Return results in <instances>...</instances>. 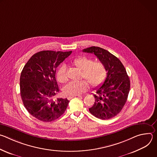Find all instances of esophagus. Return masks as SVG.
<instances>
[{"instance_id": "obj_1", "label": "esophagus", "mask_w": 157, "mask_h": 157, "mask_svg": "<svg viewBox=\"0 0 157 157\" xmlns=\"http://www.w3.org/2000/svg\"><path fill=\"white\" fill-rule=\"evenodd\" d=\"M76 96H69V97H68V100H71L72 98H75V97H76ZM81 96L80 95H79V96Z\"/></svg>"}]
</instances>
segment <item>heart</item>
I'll list each match as a JSON object with an SVG mask.
<instances>
[{
  "mask_svg": "<svg viewBox=\"0 0 157 157\" xmlns=\"http://www.w3.org/2000/svg\"><path fill=\"white\" fill-rule=\"evenodd\" d=\"M72 64L81 70V78L85 79L79 81H71L63 88V93L66 96H75L81 94L89 89V84L96 88L101 86L107 76V70L105 64L99 61H93V59L86 56H78L73 59ZM57 80L61 83L68 81L66 69L61 66L56 71Z\"/></svg>",
  "mask_w": 157,
  "mask_h": 157,
  "instance_id": "b5f03b06",
  "label": "heart"
}]
</instances>
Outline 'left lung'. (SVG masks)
<instances>
[{
  "label": "left lung",
  "instance_id": "1",
  "mask_svg": "<svg viewBox=\"0 0 157 157\" xmlns=\"http://www.w3.org/2000/svg\"><path fill=\"white\" fill-rule=\"evenodd\" d=\"M83 52L94 53L102 62L107 70V77L94 94L95 102L89 109L97 118L107 120L117 116L124 106L130 91V79L121 61L108 51L91 47Z\"/></svg>",
  "mask_w": 157,
  "mask_h": 157
}]
</instances>
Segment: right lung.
I'll list each match as a JSON object with an SVG mask.
<instances>
[{"mask_svg": "<svg viewBox=\"0 0 157 157\" xmlns=\"http://www.w3.org/2000/svg\"><path fill=\"white\" fill-rule=\"evenodd\" d=\"M72 53L41 51L24 66L20 78V95L29 113L39 121L49 122L64 114L70 101L56 98L59 89L55 78L57 67Z\"/></svg>", "mask_w": 157, "mask_h": 157, "instance_id": "add662e5", "label": "right lung"}]
</instances>
